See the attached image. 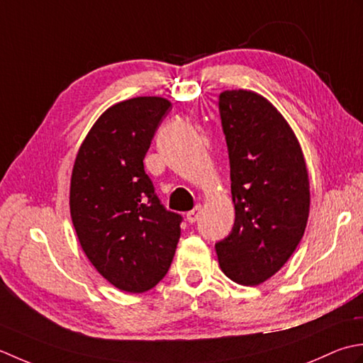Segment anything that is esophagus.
I'll list each match as a JSON object with an SVG mask.
<instances>
[{"instance_id":"obj_1","label":"esophagus","mask_w":363,"mask_h":363,"mask_svg":"<svg viewBox=\"0 0 363 363\" xmlns=\"http://www.w3.org/2000/svg\"><path fill=\"white\" fill-rule=\"evenodd\" d=\"M201 210H202V206L201 205H197L194 210H191V211H188L186 213V220L189 224H194L196 220L201 218Z\"/></svg>"}]
</instances>
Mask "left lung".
<instances>
[{
  "instance_id": "obj_1",
  "label": "left lung",
  "mask_w": 363,
  "mask_h": 363,
  "mask_svg": "<svg viewBox=\"0 0 363 363\" xmlns=\"http://www.w3.org/2000/svg\"><path fill=\"white\" fill-rule=\"evenodd\" d=\"M230 160L235 224L216 242L233 282L260 285L288 262L306 232L308 172L301 144L277 108L246 89L219 95Z\"/></svg>"
}]
</instances>
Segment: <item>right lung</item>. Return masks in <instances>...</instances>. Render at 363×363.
<instances>
[{
    "label": "right lung",
    "instance_id": "1",
    "mask_svg": "<svg viewBox=\"0 0 363 363\" xmlns=\"http://www.w3.org/2000/svg\"><path fill=\"white\" fill-rule=\"evenodd\" d=\"M172 103L135 97L116 103L89 130L73 164L70 216L81 247L111 285L144 293L166 276L182 216L167 211L144 171Z\"/></svg>",
    "mask_w": 363,
    "mask_h": 363
}]
</instances>
